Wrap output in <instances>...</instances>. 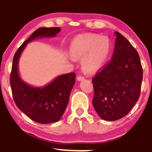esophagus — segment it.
<instances>
[{
    "label": "esophagus",
    "mask_w": 152,
    "mask_h": 152,
    "mask_svg": "<svg viewBox=\"0 0 152 152\" xmlns=\"http://www.w3.org/2000/svg\"><path fill=\"white\" fill-rule=\"evenodd\" d=\"M77 80L78 81H83V80H84V77L82 76H77Z\"/></svg>",
    "instance_id": "obj_1"
}]
</instances>
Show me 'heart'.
<instances>
[{
  "instance_id": "obj_1",
  "label": "heart",
  "mask_w": 152,
  "mask_h": 152,
  "mask_svg": "<svg viewBox=\"0 0 152 152\" xmlns=\"http://www.w3.org/2000/svg\"><path fill=\"white\" fill-rule=\"evenodd\" d=\"M111 51V43L107 36L85 34L76 36L69 46L70 59H81L83 70L94 74L104 66Z\"/></svg>"
}]
</instances>
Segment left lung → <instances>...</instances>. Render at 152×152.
<instances>
[{
	"label": "left lung",
	"instance_id": "1",
	"mask_svg": "<svg viewBox=\"0 0 152 152\" xmlns=\"http://www.w3.org/2000/svg\"><path fill=\"white\" fill-rule=\"evenodd\" d=\"M112 59L92 79V104L102 119L116 121L129 112L139 98L143 70L137 50L124 36L115 32Z\"/></svg>",
	"mask_w": 152,
	"mask_h": 152
}]
</instances>
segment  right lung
Masks as SVG:
<instances>
[{"instance_id":"obj_1","label":"right lung","mask_w":152,"mask_h":152,"mask_svg":"<svg viewBox=\"0 0 152 152\" xmlns=\"http://www.w3.org/2000/svg\"><path fill=\"white\" fill-rule=\"evenodd\" d=\"M61 30L58 27L37 29L20 46L13 57L10 83L14 102L26 116L40 124L53 123L61 119L76 81V74L60 75L45 86H33L20 78L19 58L28 43L38 38L56 37Z\"/></svg>"}]
</instances>
